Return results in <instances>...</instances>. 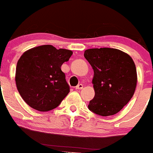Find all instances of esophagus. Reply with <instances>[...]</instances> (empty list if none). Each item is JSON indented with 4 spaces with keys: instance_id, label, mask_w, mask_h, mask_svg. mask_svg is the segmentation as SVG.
I'll list each match as a JSON object with an SVG mask.
<instances>
[{
    "instance_id": "esophagus-1",
    "label": "esophagus",
    "mask_w": 153,
    "mask_h": 153,
    "mask_svg": "<svg viewBox=\"0 0 153 153\" xmlns=\"http://www.w3.org/2000/svg\"><path fill=\"white\" fill-rule=\"evenodd\" d=\"M83 84H78L77 86H76V90H81V89H83Z\"/></svg>"
}]
</instances>
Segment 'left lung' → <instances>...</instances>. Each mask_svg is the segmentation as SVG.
Returning <instances> with one entry per match:
<instances>
[{
    "instance_id": "obj_1",
    "label": "left lung",
    "mask_w": 153,
    "mask_h": 153,
    "mask_svg": "<svg viewBox=\"0 0 153 153\" xmlns=\"http://www.w3.org/2000/svg\"><path fill=\"white\" fill-rule=\"evenodd\" d=\"M84 57L93 69L95 96L90 111L102 117L113 116L131 100L137 83L136 65L130 56L113 48L85 51Z\"/></svg>"
}]
</instances>
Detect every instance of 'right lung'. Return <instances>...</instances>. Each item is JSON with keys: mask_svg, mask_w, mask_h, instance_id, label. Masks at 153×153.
Wrapping results in <instances>:
<instances>
[{"mask_svg": "<svg viewBox=\"0 0 153 153\" xmlns=\"http://www.w3.org/2000/svg\"><path fill=\"white\" fill-rule=\"evenodd\" d=\"M73 54L71 51L52 45L36 47L24 53L17 62L15 81L26 103L39 111L57 107L70 92L61 66Z\"/></svg>", "mask_w": 153, "mask_h": 153, "instance_id": "right-lung-1", "label": "right lung"}]
</instances>
